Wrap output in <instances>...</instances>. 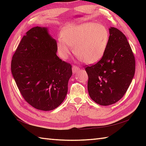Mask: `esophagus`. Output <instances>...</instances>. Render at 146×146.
Segmentation results:
<instances>
[{"label": "esophagus", "instance_id": "esophagus-1", "mask_svg": "<svg viewBox=\"0 0 146 146\" xmlns=\"http://www.w3.org/2000/svg\"><path fill=\"white\" fill-rule=\"evenodd\" d=\"M78 70H80V68H78V66H75V65H73V68H72V71H73V74H75L77 71Z\"/></svg>", "mask_w": 146, "mask_h": 146}]
</instances>
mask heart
Returning a JSON list of instances; mask_svg holds the SVG:
<instances>
[{"label": "heart", "instance_id": "heart-1", "mask_svg": "<svg viewBox=\"0 0 146 146\" xmlns=\"http://www.w3.org/2000/svg\"><path fill=\"white\" fill-rule=\"evenodd\" d=\"M109 33L102 24L86 23L70 25L63 29L61 38L57 39L60 56L66 60L73 48L75 53L85 63L94 64L100 61L107 51Z\"/></svg>", "mask_w": 146, "mask_h": 146}]
</instances>
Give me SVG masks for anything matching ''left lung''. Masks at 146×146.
Returning <instances> with one entry per match:
<instances>
[{"instance_id": "obj_1", "label": "left lung", "mask_w": 146, "mask_h": 146, "mask_svg": "<svg viewBox=\"0 0 146 146\" xmlns=\"http://www.w3.org/2000/svg\"><path fill=\"white\" fill-rule=\"evenodd\" d=\"M109 33L104 56L98 63L85 68L90 97L104 106L116 103L123 97L135 69L134 56L125 36L113 27L109 29Z\"/></svg>"}]
</instances>
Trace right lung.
I'll list each match as a JSON object with an SVG mask.
<instances>
[{
  "instance_id": "1",
  "label": "right lung",
  "mask_w": 146,
  "mask_h": 146,
  "mask_svg": "<svg viewBox=\"0 0 146 146\" xmlns=\"http://www.w3.org/2000/svg\"><path fill=\"white\" fill-rule=\"evenodd\" d=\"M56 43L47 27H33L12 56L11 71L17 87L24 100L36 109L54 110L67 94L72 69L56 55Z\"/></svg>"
}]
</instances>
